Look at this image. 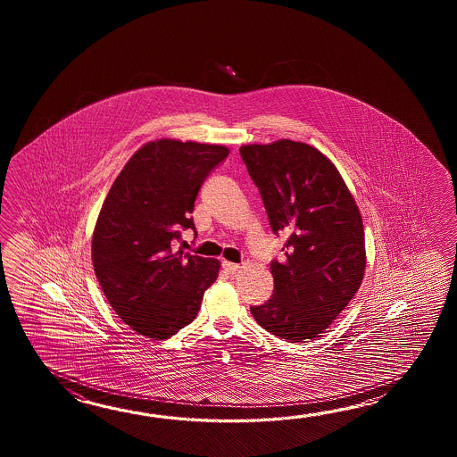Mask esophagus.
I'll return each instance as SVG.
<instances>
[{
	"label": "esophagus",
	"mask_w": 457,
	"mask_h": 457,
	"mask_svg": "<svg viewBox=\"0 0 457 457\" xmlns=\"http://www.w3.org/2000/svg\"><path fill=\"white\" fill-rule=\"evenodd\" d=\"M222 268H224L225 271L228 272V274H233V272H237L240 270V266H238V264H235V262H222Z\"/></svg>",
	"instance_id": "1"
}]
</instances>
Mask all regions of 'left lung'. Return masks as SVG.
Wrapping results in <instances>:
<instances>
[{
	"mask_svg": "<svg viewBox=\"0 0 457 457\" xmlns=\"http://www.w3.org/2000/svg\"><path fill=\"white\" fill-rule=\"evenodd\" d=\"M240 155L272 232L287 237L284 262H271V299L250 312L282 340H312L330 327L362 282L360 209L338 170L313 146L282 138L242 146Z\"/></svg>",
	"mask_w": 457,
	"mask_h": 457,
	"instance_id": "left-lung-1",
	"label": "left lung"
}]
</instances>
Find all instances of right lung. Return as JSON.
Wrapping results in <instances>:
<instances>
[{
    "label": "right lung",
    "instance_id": "right-lung-1",
    "mask_svg": "<svg viewBox=\"0 0 457 457\" xmlns=\"http://www.w3.org/2000/svg\"><path fill=\"white\" fill-rule=\"evenodd\" d=\"M228 156L222 145L162 138L137 150L111 186L93 233L107 302L137 333L165 340L195 320L220 262L178 250L195 201Z\"/></svg>",
    "mask_w": 457,
    "mask_h": 457
}]
</instances>
